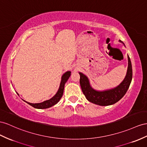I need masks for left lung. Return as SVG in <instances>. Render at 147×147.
Instances as JSON below:
<instances>
[{
	"mask_svg": "<svg viewBox=\"0 0 147 147\" xmlns=\"http://www.w3.org/2000/svg\"><path fill=\"white\" fill-rule=\"evenodd\" d=\"M119 42L123 43L125 46V44L121 40H119ZM127 58L128 67L125 77L121 83L114 88L104 91L94 89L90 84L89 78L83 73H79L82 91L88 100L99 106H107L116 103L122 98L129 89L132 79V67L129 55H127Z\"/></svg>",
	"mask_w": 147,
	"mask_h": 147,
	"instance_id": "8db88e82",
	"label": "left lung"
}]
</instances>
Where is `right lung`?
Here are the masks:
<instances>
[{
	"label": "right lung",
	"mask_w": 147,
	"mask_h": 147,
	"mask_svg": "<svg viewBox=\"0 0 147 147\" xmlns=\"http://www.w3.org/2000/svg\"><path fill=\"white\" fill-rule=\"evenodd\" d=\"M71 73V72L70 71H67L66 73H65L63 74V76H61V82H60L59 87L58 91L56 93V94L53 97H51L50 99L45 100V101H43V102H40V103H35V104L30 103L25 100H24V101L34 108L41 109H47V108L51 107L52 106H55V104H56L59 102V100L61 99V97L63 96L64 88H65V84L67 82V80L69 79V78L70 77Z\"/></svg>",
	"instance_id": "add662e5"
}]
</instances>
